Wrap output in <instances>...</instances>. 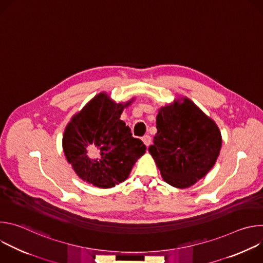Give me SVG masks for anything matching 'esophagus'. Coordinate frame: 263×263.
<instances>
[{"label": "esophagus", "instance_id": "1", "mask_svg": "<svg viewBox=\"0 0 263 263\" xmlns=\"http://www.w3.org/2000/svg\"><path fill=\"white\" fill-rule=\"evenodd\" d=\"M141 140L143 141V143L145 144V146H148L149 144H151V142H152V139H151V137H149L148 135H144V136L141 138Z\"/></svg>", "mask_w": 263, "mask_h": 263}]
</instances>
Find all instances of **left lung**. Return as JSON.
I'll list each match as a JSON object with an SVG mask.
<instances>
[{"label": "left lung", "instance_id": "obj_1", "mask_svg": "<svg viewBox=\"0 0 263 263\" xmlns=\"http://www.w3.org/2000/svg\"><path fill=\"white\" fill-rule=\"evenodd\" d=\"M156 125L148 152L162 178L178 189L194 185L217 159L221 146L217 126L189 99L162 107Z\"/></svg>", "mask_w": 263, "mask_h": 263}]
</instances>
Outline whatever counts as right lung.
Returning <instances> with one entry per match:
<instances>
[{"label":"right lung","instance_id":"add662e5","mask_svg":"<svg viewBox=\"0 0 263 263\" xmlns=\"http://www.w3.org/2000/svg\"><path fill=\"white\" fill-rule=\"evenodd\" d=\"M126 105L112 102L105 93L96 96L67 125L63 151L77 175L101 189L125 181L136 160L145 153L143 142L120 120ZM88 146L99 149L100 158L90 160Z\"/></svg>","mask_w":263,"mask_h":263}]
</instances>
